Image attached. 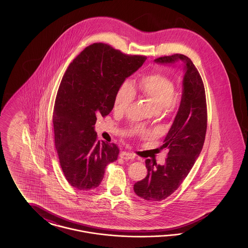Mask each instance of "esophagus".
<instances>
[{
    "label": "esophagus",
    "instance_id": "obj_1",
    "mask_svg": "<svg viewBox=\"0 0 248 248\" xmlns=\"http://www.w3.org/2000/svg\"><path fill=\"white\" fill-rule=\"evenodd\" d=\"M120 157L122 159H124V160H132V159L135 158V155L130 154V153H127V152H122L120 154Z\"/></svg>",
    "mask_w": 248,
    "mask_h": 248
}]
</instances>
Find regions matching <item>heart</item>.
<instances>
[{
  "label": "heart",
  "instance_id": "obj_1",
  "mask_svg": "<svg viewBox=\"0 0 248 248\" xmlns=\"http://www.w3.org/2000/svg\"><path fill=\"white\" fill-rule=\"evenodd\" d=\"M138 88L157 109L168 108L174 104L176 87L165 75L160 73L146 75L140 80ZM136 91L132 83L128 81L121 83L115 94L114 108L118 110H125L134 101Z\"/></svg>",
  "mask_w": 248,
  "mask_h": 248
}]
</instances>
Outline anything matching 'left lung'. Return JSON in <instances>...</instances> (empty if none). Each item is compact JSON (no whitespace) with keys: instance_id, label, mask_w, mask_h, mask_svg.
<instances>
[{"instance_id":"1","label":"left lung","mask_w":248,"mask_h":248,"mask_svg":"<svg viewBox=\"0 0 248 248\" xmlns=\"http://www.w3.org/2000/svg\"><path fill=\"white\" fill-rule=\"evenodd\" d=\"M154 62L169 66L181 62L185 73L180 105L162 146L169 150L165 165L147 159L148 174L134 185L135 193L149 202L165 200L180 186L200 155L207 126L204 86L192 61L176 54L154 59Z\"/></svg>"}]
</instances>
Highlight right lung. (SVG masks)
Returning a JSON list of instances; mask_svg holds the SVG:
<instances>
[{
  "mask_svg": "<svg viewBox=\"0 0 248 248\" xmlns=\"http://www.w3.org/2000/svg\"><path fill=\"white\" fill-rule=\"evenodd\" d=\"M145 60V57L128 56L96 43L82 51L65 72L53 124L60 166L73 188L98 187L107 165L117 160L115 144L96 140V117H105L112 110L119 86Z\"/></svg>",
  "mask_w": 248,
  "mask_h": 248,
  "instance_id": "add662e5",
  "label": "right lung"
}]
</instances>
